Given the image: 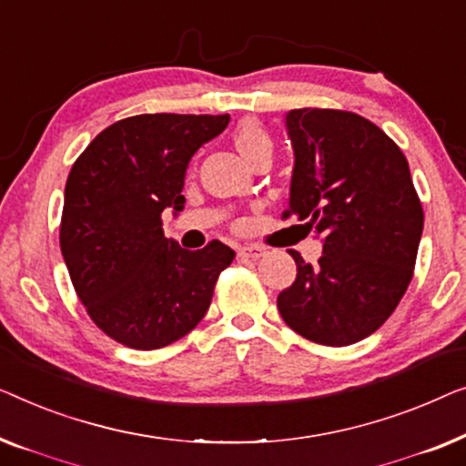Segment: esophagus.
I'll use <instances>...</instances> for the list:
<instances>
[{
    "instance_id": "esophagus-1",
    "label": "esophagus",
    "mask_w": 466,
    "mask_h": 466,
    "mask_svg": "<svg viewBox=\"0 0 466 466\" xmlns=\"http://www.w3.org/2000/svg\"><path fill=\"white\" fill-rule=\"evenodd\" d=\"M238 255H240V258H245V259H259V258H264V255H266V248L259 247V245H245V247L238 248Z\"/></svg>"
}]
</instances>
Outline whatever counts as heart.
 I'll return each instance as SVG.
<instances>
[{
  "label": "heart",
  "mask_w": 466,
  "mask_h": 466,
  "mask_svg": "<svg viewBox=\"0 0 466 466\" xmlns=\"http://www.w3.org/2000/svg\"><path fill=\"white\" fill-rule=\"evenodd\" d=\"M232 139H234L236 149H238L240 156L247 162L255 160L261 154L272 156V147H274L272 137L258 120H253V117H245V120L236 124Z\"/></svg>",
  "instance_id": "obj_1"
}]
</instances>
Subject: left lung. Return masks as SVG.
<instances>
[{"label": "left lung", "mask_w": 466, "mask_h": 466, "mask_svg": "<svg viewBox=\"0 0 466 466\" xmlns=\"http://www.w3.org/2000/svg\"><path fill=\"white\" fill-rule=\"evenodd\" d=\"M289 207L323 242L317 266L291 251L298 277L279 293L293 331L325 346L371 336L390 317L414 272L424 215L408 160L365 117L338 109H291Z\"/></svg>", "instance_id": "1"}]
</instances>
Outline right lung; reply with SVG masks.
I'll return each instance as SVG.
<instances>
[{
  "instance_id": "right-lung-1",
  "label": "right lung",
  "mask_w": 466,
  "mask_h": 466,
  "mask_svg": "<svg viewBox=\"0 0 466 466\" xmlns=\"http://www.w3.org/2000/svg\"><path fill=\"white\" fill-rule=\"evenodd\" d=\"M230 116L143 114L111 124L84 149L65 186L61 251L77 298L116 342L154 350L177 342L211 306L234 251L213 240L181 248L162 213L186 208L189 160Z\"/></svg>"
}]
</instances>
